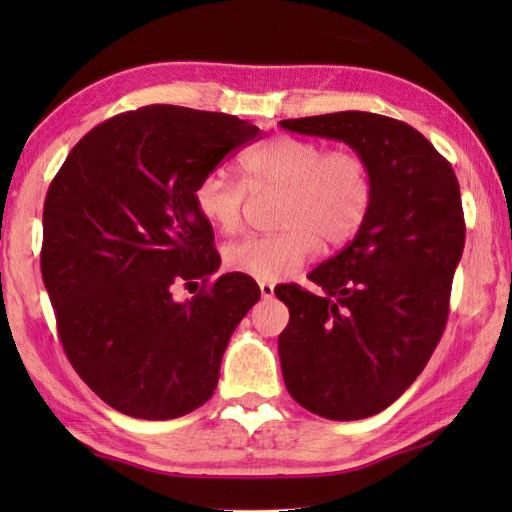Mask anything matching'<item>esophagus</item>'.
Listing matches in <instances>:
<instances>
[{
    "mask_svg": "<svg viewBox=\"0 0 512 512\" xmlns=\"http://www.w3.org/2000/svg\"><path fill=\"white\" fill-rule=\"evenodd\" d=\"M259 291H262V298H264V300L273 298V296H275V284H271V282H259Z\"/></svg>",
    "mask_w": 512,
    "mask_h": 512,
    "instance_id": "obj_1",
    "label": "esophagus"
}]
</instances>
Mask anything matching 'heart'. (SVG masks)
Masks as SVG:
<instances>
[{
	"label": "heart",
	"instance_id": "1",
	"mask_svg": "<svg viewBox=\"0 0 512 512\" xmlns=\"http://www.w3.org/2000/svg\"><path fill=\"white\" fill-rule=\"evenodd\" d=\"M241 183L225 171L198 180V214L223 235L244 223L246 189L250 194L282 192L275 235H250L225 253V262L259 282L282 280L314 257L320 241L339 246L366 221L372 203V178L366 160L348 149L325 151L305 137H273L239 162Z\"/></svg>",
	"mask_w": 512,
	"mask_h": 512
}]
</instances>
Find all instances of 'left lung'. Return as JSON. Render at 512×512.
<instances>
[{
    "mask_svg": "<svg viewBox=\"0 0 512 512\" xmlns=\"http://www.w3.org/2000/svg\"><path fill=\"white\" fill-rule=\"evenodd\" d=\"M300 135L352 146L368 164L372 203L339 255L309 273L320 293L282 284L280 334L289 395L327 420H361L391 406L445 332L465 246L456 173L413 126L375 112L280 121Z\"/></svg>",
    "mask_w": 512,
    "mask_h": 512,
    "instance_id": "left-lung-1",
    "label": "left lung"
}]
</instances>
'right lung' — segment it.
<instances>
[{
	"instance_id": "obj_1",
	"label": "right lung",
	"mask_w": 512,
	"mask_h": 512,
	"mask_svg": "<svg viewBox=\"0 0 512 512\" xmlns=\"http://www.w3.org/2000/svg\"><path fill=\"white\" fill-rule=\"evenodd\" d=\"M255 137L223 112L146 106L94 126L51 180L40 268L60 343L119 413L173 420L214 393L259 287L241 273L207 284L221 257L194 189ZM194 279L202 291L173 301L172 284Z\"/></svg>"
}]
</instances>
